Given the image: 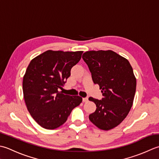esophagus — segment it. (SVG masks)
<instances>
[{
	"label": "esophagus",
	"mask_w": 159,
	"mask_h": 159,
	"mask_svg": "<svg viewBox=\"0 0 159 159\" xmlns=\"http://www.w3.org/2000/svg\"><path fill=\"white\" fill-rule=\"evenodd\" d=\"M89 101V98H83V102H87Z\"/></svg>",
	"instance_id": "34e87169"
}]
</instances>
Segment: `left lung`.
<instances>
[{
  "label": "left lung",
  "instance_id": "1",
  "mask_svg": "<svg viewBox=\"0 0 159 159\" xmlns=\"http://www.w3.org/2000/svg\"><path fill=\"white\" fill-rule=\"evenodd\" d=\"M83 60L98 84L103 98H89L96 105L89 119L98 128L109 130L124 120L133 104L137 80L127 59L111 50L89 51Z\"/></svg>",
  "mask_w": 159,
  "mask_h": 159
}]
</instances>
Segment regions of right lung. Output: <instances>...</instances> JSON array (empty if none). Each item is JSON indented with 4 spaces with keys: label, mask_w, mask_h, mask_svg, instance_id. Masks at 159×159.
I'll list each match as a JSON object with an SVG mask.
<instances>
[{
    "label": "right lung",
    "mask_w": 159,
    "mask_h": 159,
    "mask_svg": "<svg viewBox=\"0 0 159 159\" xmlns=\"http://www.w3.org/2000/svg\"><path fill=\"white\" fill-rule=\"evenodd\" d=\"M82 53L48 50L34 57L27 66L22 81L24 99L28 111L41 127H60L82 103L81 97L64 95L59 89H62Z\"/></svg>",
    "instance_id": "add662e5"
}]
</instances>
